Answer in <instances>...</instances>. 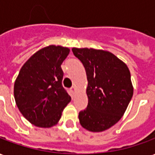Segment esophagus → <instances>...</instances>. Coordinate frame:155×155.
Returning a JSON list of instances; mask_svg holds the SVG:
<instances>
[{
  "mask_svg": "<svg viewBox=\"0 0 155 155\" xmlns=\"http://www.w3.org/2000/svg\"><path fill=\"white\" fill-rule=\"evenodd\" d=\"M75 89H76V88H75V86H73L71 88V90L72 92H74L75 91Z\"/></svg>",
  "mask_w": 155,
  "mask_h": 155,
  "instance_id": "obj_1",
  "label": "esophagus"
}]
</instances>
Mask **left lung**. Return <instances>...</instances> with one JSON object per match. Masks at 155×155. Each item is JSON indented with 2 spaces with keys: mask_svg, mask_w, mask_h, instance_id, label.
Listing matches in <instances>:
<instances>
[{
  "mask_svg": "<svg viewBox=\"0 0 155 155\" xmlns=\"http://www.w3.org/2000/svg\"><path fill=\"white\" fill-rule=\"evenodd\" d=\"M86 71L88 106L79 113L82 127L101 132L115 125L124 115L133 95L129 69L108 51L73 48Z\"/></svg>",
  "mask_w": 155,
  "mask_h": 155,
  "instance_id": "8db88e82",
  "label": "left lung"
}]
</instances>
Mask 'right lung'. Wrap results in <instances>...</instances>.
Returning a JSON list of instances; mask_svg holds the SVG:
<instances>
[{"mask_svg": "<svg viewBox=\"0 0 155 155\" xmlns=\"http://www.w3.org/2000/svg\"><path fill=\"white\" fill-rule=\"evenodd\" d=\"M69 52L68 48L61 46L40 49L23 65L15 81L14 96L19 112L36 127L57 125L71 100L61 84V65Z\"/></svg>", "mask_w": 155, "mask_h": 155, "instance_id": "1", "label": "right lung"}]
</instances>
